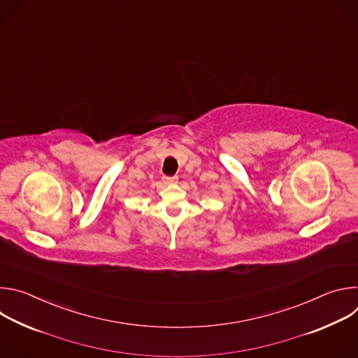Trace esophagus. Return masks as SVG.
I'll list each match as a JSON object with an SVG mask.
<instances>
[{
    "instance_id": "esophagus-1",
    "label": "esophagus",
    "mask_w": 358,
    "mask_h": 358,
    "mask_svg": "<svg viewBox=\"0 0 358 358\" xmlns=\"http://www.w3.org/2000/svg\"><path fill=\"white\" fill-rule=\"evenodd\" d=\"M163 182L166 185H174L178 182V178L177 177H163Z\"/></svg>"
}]
</instances>
